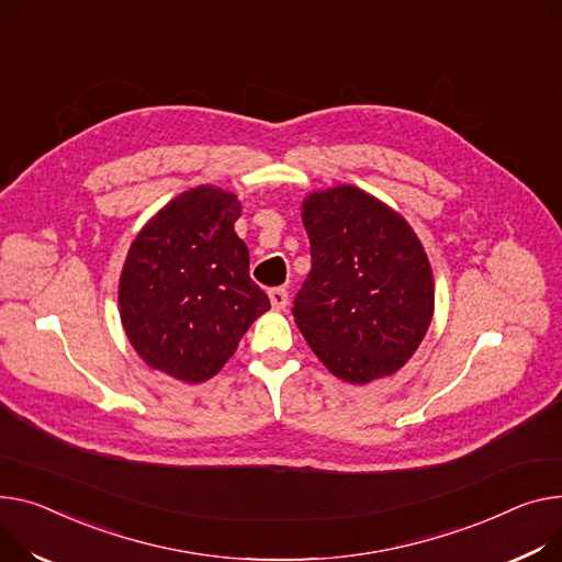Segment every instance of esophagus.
Here are the masks:
<instances>
[{
	"label": "esophagus",
	"mask_w": 562,
	"mask_h": 562,
	"mask_svg": "<svg viewBox=\"0 0 562 562\" xmlns=\"http://www.w3.org/2000/svg\"><path fill=\"white\" fill-rule=\"evenodd\" d=\"M269 297H271V305H273V310H284L286 307V303H289V291L284 289V286H278V289H271L269 291Z\"/></svg>",
	"instance_id": "1"
}]
</instances>
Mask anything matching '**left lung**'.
I'll return each instance as SVG.
<instances>
[{
    "label": "left lung",
    "instance_id": "1",
    "mask_svg": "<svg viewBox=\"0 0 562 562\" xmlns=\"http://www.w3.org/2000/svg\"><path fill=\"white\" fill-rule=\"evenodd\" d=\"M312 271L293 318L323 366L348 384L391 378L434 316V273L408 221L355 184L305 196Z\"/></svg>",
    "mask_w": 562,
    "mask_h": 562
}]
</instances>
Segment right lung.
Here are the masks:
<instances>
[{
	"mask_svg": "<svg viewBox=\"0 0 562 562\" xmlns=\"http://www.w3.org/2000/svg\"><path fill=\"white\" fill-rule=\"evenodd\" d=\"M239 216L237 194L199 184L160 207L133 239L120 276V318L148 368L184 384L207 382L271 310L248 276Z\"/></svg>",
	"mask_w": 562,
	"mask_h": 562,
	"instance_id": "right-lung-1",
	"label": "right lung"
}]
</instances>
